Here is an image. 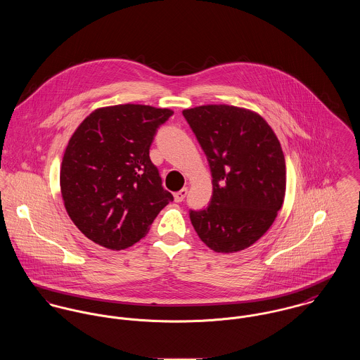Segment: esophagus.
Masks as SVG:
<instances>
[{
    "instance_id": "esophagus-1",
    "label": "esophagus",
    "mask_w": 360,
    "mask_h": 360,
    "mask_svg": "<svg viewBox=\"0 0 360 360\" xmlns=\"http://www.w3.org/2000/svg\"><path fill=\"white\" fill-rule=\"evenodd\" d=\"M186 195H188V188H184V189H181L179 192H176V193L174 195V200H175V202H181V201H184V199L186 198Z\"/></svg>"
}]
</instances>
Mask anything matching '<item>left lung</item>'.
Instances as JSON below:
<instances>
[{"mask_svg":"<svg viewBox=\"0 0 360 360\" xmlns=\"http://www.w3.org/2000/svg\"><path fill=\"white\" fill-rule=\"evenodd\" d=\"M205 153L212 196L191 210L200 239L217 252H238L274 224L285 193V162L279 139L259 115L228 105L182 112Z\"/></svg>","mask_w":360,"mask_h":360,"instance_id":"8db88e82","label":"left lung"}]
</instances>
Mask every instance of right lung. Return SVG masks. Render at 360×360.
I'll use <instances>...</instances> for the list:
<instances>
[{
	"instance_id": "obj_1",
	"label": "right lung",
	"mask_w": 360,
	"mask_h": 360,
	"mask_svg": "<svg viewBox=\"0 0 360 360\" xmlns=\"http://www.w3.org/2000/svg\"><path fill=\"white\" fill-rule=\"evenodd\" d=\"M172 115L117 105L92 112L76 129L62 160L60 191L70 219L88 239L110 250L131 247L174 200L149 156L158 128Z\"/></svg>"
}]
</instances>
